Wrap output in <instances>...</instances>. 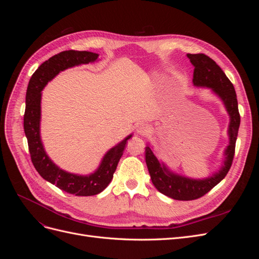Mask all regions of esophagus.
<instances>
[{"label":"esophagus","instance_id":"1","mask_svg":"<svg viewBox=\"0 0 259 259\" xmlns=\"http://www.w3.org/2000/svg\"><path fill=\"white\" fill-rule=\"evenodd\" d=\"M149 133H150V127H149L147 124L142 123V124L138 125V127H137V134L138 135L146 136V135L149 134Z\"/></svg>","mask_w":259,"mask_h":259}]
</instances>
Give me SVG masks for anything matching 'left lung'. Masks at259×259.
<instances>
[{
    "label": "left lung",
    "instance_id": "left-lung-1",
    "mask_svg": "<svg viewBox=\"0 0 259 259\" xmlns=\"http://www.w3.org/2000/svg\"><path fill=\"white\" fill-rule=\"evenodd\" d=\"M193 65L192 83L195 88H206L221 98L229 115L228 137L229 145L225 149V159L222 166L211 176L202 179L186 177L171 171L165 163L160 161L152 151V147H146V164L152 184L161 193L179 200L190 201L203 197L222 182L231 167L240 126V113L237 94L233 84L216 62L204 54H187Z\"/></svg>",
    "mask_w": 259,
    "mask_h": 259
}]
</instances>
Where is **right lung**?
<instances>
[{"label": "right lung", "instance_id": "obj_1", "mask_svg": "<svg viewBox=\"0 0 259 259\" xmlns=\"http://www.w3.org/2000/svg\"><path fill=\"white\" fill-rule=\"evenodd\" d=\"M99 55L92 52L65 51L43 64L31 76L26 94V111L23 115V128L28 139L29 152L37 173L49 183L58 187L62 191L79 197H90L104 191L113 178L127 140L133 134L125 137L121 143L108 150L101 160L98 168L90 175L69 173L57 166L46 153L40 132L42 91L50 81L59 72L68 68L98 61Z\"/></svg>", "mask_w": 259, "mask_h": 259}]
</instances>
